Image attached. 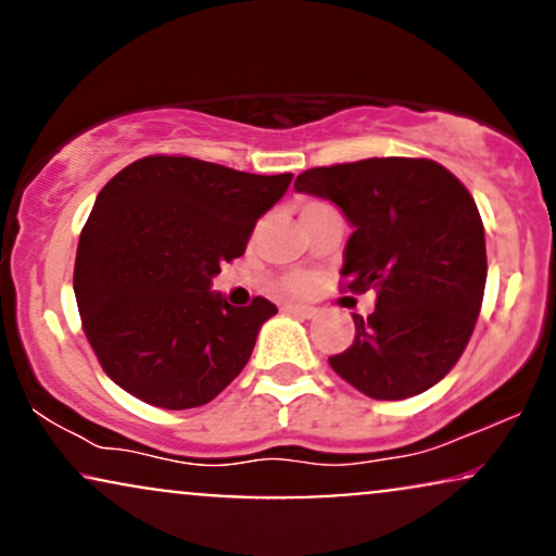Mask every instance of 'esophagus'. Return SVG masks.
I'll use <instances>...</instances> for the list:
<instances>
[{
    "label": "esophagus",
    "instance_id": "1",
    "mask_svg": "<svg viewBox=\"0 0 556 556\" xmlns=\"http://www.w3.org/2000/svg\"><path fill=\"white\" fill-rule=\"evenodd\" d=\"M285 311H287V314L300 316V318H314L316 316L314 305H303V303H287Z\"/></svg>",
    "mask_w": 556,
    "mask_h": 556
}]
</instances>
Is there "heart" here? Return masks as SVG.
Returning a JSON list of instances; mask_svg holds the SVG:
<instances>
[{
  "label": "heart",
  "instance_id": "b5f03b06",
  "mask_svg": "<svg viewBox=\"0 0 556 556\" xmlns=\"http://www.w3.org/2000/svg\"><path fill=\"white\" fill-rule=\"evenodd\" d=\"M311 206H314V203H311ZM290 287H292V290H300V287H303V282H298V279H295V282H292Z\"/></svg>",
  "mask_w": 556,
  "mask_h": 556
}]
</instances>
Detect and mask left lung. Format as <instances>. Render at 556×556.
Masks as SVG:
<instances>
[{
	"label": "left lung",
	"mask_w": 556,
	"mask_h": 556,
	"mask_svg": "<svg viewBox=\"0 0 556 556\" xmlns=\"http://www.w3.org/2000/svg\"><path fill=\"white\" fill-rule=\"evenodd\" d=\"M298 193L331 201L353 227L342 277L376 292L355 340L329 363L374 400L442 381L473 334L486 287V238L465 185L429 159H363L298 175Z\"/></svg>",
	"instance_id": "left-lung-1"
}]
</instances>
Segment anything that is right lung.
Instances as JSON below:
<instances>
[{
  "mask_svg": "<svg viewBox=\"0 0 556 556\" xmlns=\"http://www.w3.org/2000/svg\"><path fill=\"white\" fill-rule=\"evenodd\" d=\"M292 175H248L190 156H146L96 195L73 290L101 368L132 397L188 410L245 368L266 298L235 308L212 279L245 253Z\"/></svg>",
  "mask_w": 556,
  "mask_h": 556,
  "instance_id": "add662e5",
  "label": "right lung"
}]
</instances>
